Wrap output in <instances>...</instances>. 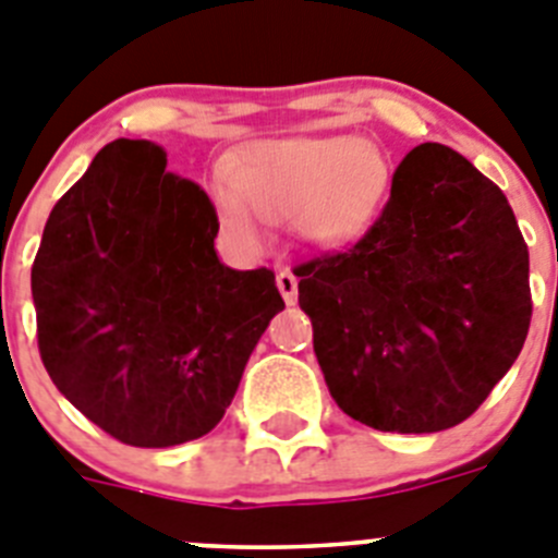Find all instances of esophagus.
<instances>
[{
  "label": "esophagus",
  "instance_id": "34e87169",
  "mask_svg": "<svg viewBox=\"0 0 558 558\" xmlns=\"http://www.w3.org/2000/svg\"><path fill=\"white\" fill-rule=\"evenodd\" d=\"M275 283H278L280 294H283L286 303H298V278H294V272H289V269H280L278 278H275Z\"/></svg>",
  "mask_w": 558,
  "mask_h": 558
}]
</instances>
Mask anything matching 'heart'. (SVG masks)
Segmentation results:
<instances>
[{
	"label": "heart",
	"instance_id": "obj_1",
	"mask_svg": "<svg viewBox=\"0 0 558 558\" xmlns=\"http://www.w3.org/2000/svg\"><path fill=\"white\" fill-rule=\"evenodd\" d=\"M389 180L384 153L353 135L260 142L235 167V189L219 192V210L244 244L264 239V217L294 219L308 242L339 247L378 217Z\"/></svg>",
	"mask_w": 558,
	"mask_h": 558
}]
</instances>
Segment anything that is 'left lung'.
Returning <instances> with one entry per match:
<instances>
[{"instance_id":"1","label":"left lung","mask_w":558,"mask_h":558,"mask_svg":"<svg viewBox=\"0 0 558 558\" xmlns=\"http://www.w3.org/2000/svg\"><path fill=\"white\" fill-rule=\"evenodd\" d=\"M294 275L330 398L375 430L464 423L529 336V247L514 210L445 144L411 149L359 242L300 260Z\"/></svg>"}]
</instances>
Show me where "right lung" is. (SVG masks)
Wrapping results in <instances>:
<instances>
[{
  "label": "right lung",
  "instance_id": "1",
  "mask_svg": "<svg viewBox=\"0 0 558 558\" xmlns=\"http://www.w3.org/2000/svg\"><path fill=\"white\" fill-rule=\"evenodd\" d=\"M217 208L155 142L117 138L54 203L33 260L38 350L60 395L133 448L199 439L283 311L267 267L219 264Z\"/></svg>",
  "mask_w": 558,
  "mask_h": 558
}]
</instances>
